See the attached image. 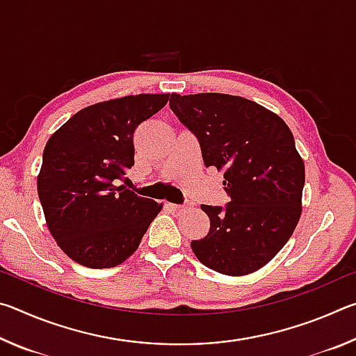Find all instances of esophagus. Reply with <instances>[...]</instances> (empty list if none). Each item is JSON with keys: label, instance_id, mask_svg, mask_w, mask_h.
<instances>
[{"label": "esophagus", "instance_id": "34e87169", "mask_svg": "<svg viewBox=\"0 0 356 356\" xmlns=\"http://www.w3.org/2000/svg\"><path fill=\"white\" fill-rule=\"evenodd\" d=\"M168 207L174 210V212H182V210L186 209V206H179V204H168Z\"/></svg>", "mask_w": 356, "mask_h": 356}]
</instances>
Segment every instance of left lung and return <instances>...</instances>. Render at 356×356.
<instances>
[{"label": "left lung", "mask_w": 356, "mask_h": 356, "mask_svg": "<svg viewBox=\"0 0 356 356\" xmlns=\"http://www.w3.org/2000/svg\"><path fill=\"white\" fill-rule=\"evenodd\" d=\"M171 110L197 136L206 166L225 172L231 201L201 206L210 229L191 250L227 276L257 272L278 254L301 216L305 163L287 124L256 102L220 92H172Z\"/></svg>", "instance_id": "left-lung-1"}]
</instances>
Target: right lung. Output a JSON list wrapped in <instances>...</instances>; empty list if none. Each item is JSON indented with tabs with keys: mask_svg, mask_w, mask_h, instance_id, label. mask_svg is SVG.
<instances>
[{
	"mask_svg": "<svg viewBox=\"0 0 356 356\" xmlns=\"http://www.w3.org/2000/svg\"><path fill=\"white\" fill-rule=\"evenodd\" d=\"M168 100L170 94H138L99 102L47 141L39 200L48 231L72 261L89 268L122 264L163 209L119 182L135 165L136 127Z\"/></svg>",
	"mask_w": 356,
	"mask_h": 356,
	"instance_id": "add662e5",
	"label": "right lung"
}]
</instances>
